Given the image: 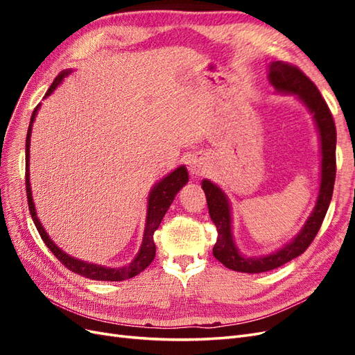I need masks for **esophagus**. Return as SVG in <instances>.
Returning <instances> with one entry per match:
<instances>
[{"mask_svg":"<svg viewBox=\"0 0 355 355\" xmlns=\"http://www.w3.org/2000/svg\"><path fill=\"white\" fill-rule=\"evenodd\" d=\"M204 166H206V164H204V159L201 157H198V155H191L188 158V167H189V170L192 171V173L198 175L200 171L204 170Z\"/></svg>","mask_w":355,"mask_h":355,"instance_id":"34e87169","label":"esophagus"}]
</instances>
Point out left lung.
<instances>
[{"instance_id": "8db88e82", "label": "left lung", "mask_w": 355, "mask_h": 355, "mask_svg": "<svg viewBox=\"0 0 355 355\" xmlns=\"http://www.w3.org/2000/svg\"><path fill=\"white\" fill-rule=\"evenodd\" d=\"M268 77H270V83L274 85L277 92L296 94L306 105L309 112L314 115L321 141V157H323L321 158V184L314 211L311 213L302 231L292 241L286 244L283 249L271 254L261 257H245L235 247L232 239L231 207L227 196L223 194L219 187L211 184L210 180H202L201 187L207 198L210 218L218 230V240L213 247V254L230 270L249 274L275 270V268L295 259V257L302 254L308 249L309 244L315 239L321 223L324 220L336 178V125L335 121H333V115L329 106L318 92L317 85L297 67L282 60L271 63Z\"/></svg>"}]
</instances>
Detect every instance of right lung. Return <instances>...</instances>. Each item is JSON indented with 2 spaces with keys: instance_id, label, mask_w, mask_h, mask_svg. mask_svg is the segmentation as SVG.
Returning <instances> with one entry per match:
<instances>
[{
  "instance_id": "right-lung-1",
  "label": "right lung",
  "mask_w": 355,
  "mask_h": 355,
  "mask_svg": "<svg viewBox=\"0 0 355 355\" xmlns=\"http://www.w3.org/2000/svg\"><path fill=\"white\" fill-rule=\"evenodd\" d=\"M71 71H62L58 77L50 85V89L46 93V98L53 93L58 85L62 83V80L67 77ZM40 105L32 112L31 123L28 127V135H26V173H25V185H26V197H28V206L32 220H34L35 227L41 235L42 241L50 249V252L55 254L58 259L65 265L69 271L80 274L85 278H90V280H98V282H123L127 278H132L137 274H141L145 268L154 261L155 257V243H154V232L159 227L161 220H163L166 211L168 210L170 204L173 202L175 196L180 191L188 182V171L185 166L178 167L175 171H171L168 176H166L163 180H159L158 184L149 192L148 198V213H146V225H145V234L141 250H139L137 256L132 261L130 265L123 266V268H106L102 265L96 263H87L78 259H73L72 256H68L65 252H62L59 247L50 240L47 232L42 228L37 218V211L34 201H32V192H31V184H29V144H31V133H32V123L35 120V115L38 112Z\"/></svg>"
}]
</instances>
